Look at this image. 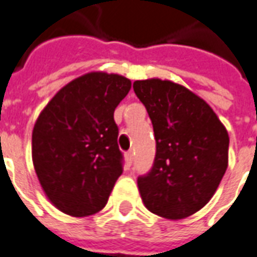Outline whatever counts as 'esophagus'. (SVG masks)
I'll return each mask as SVG.
<instances>
[{
    "label": "esophagus",
    "instance_id": "esophagus-1",
    "mask_svg": "<svg viewBox=\"0 0 257 257\" xmlns=\"http://www.w3.org/2000/svg\"><path fill=\"white\" fill-rule=\"evenodd\" d=\"M125 162H126V166H131L133 162V154L132 151H128L126 154H125Z\"/></svg>",
    "mask_w": 257,
    "mask_h": 257
}]
</instances>
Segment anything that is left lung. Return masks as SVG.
Masks as SVG:
<instances>
[{
  "instance_id": "obj_1",
  "label": "left lung",
  "mask_w": 257,
  "mask_h": 257,
  "mask_svg": "<svg viewBox=\"0 0 257 257\" xmlns=\"http://www.w3.org/2000/svg\"><path fill=\"white\" fill-rule=\"evenodd\" d=\"M133 90L154 126L156 155L137 178L154 214L179 220L206 205L228 167L229 136L202 98L171 81H136Z\"/></svg>"
}]
</instances>
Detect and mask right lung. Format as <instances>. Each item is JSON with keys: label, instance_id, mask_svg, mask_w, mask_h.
<instances>
[{"label": "right lung", "instance_id": "add662e5", "mask_svg": "<svg viewBox=\"0 0 257 257\" xmlns=\"http://www.w3.org/2000/svg\"><path fill=\"white\" fill-rule=\"evenodd\" d=\"M131 90L117 74L90 72L51 99L32 133V159L44 193L74 217L106 205L124 170L114 109Z\"/></svg>", "mask_w": 257, "mask_h": 257}]
</instances>
